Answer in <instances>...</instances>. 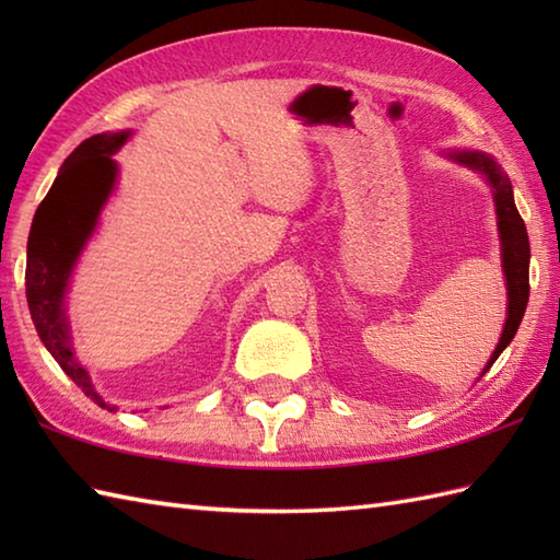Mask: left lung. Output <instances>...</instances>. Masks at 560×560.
Here are the masks:
<instances>
[{
    "label": "left lung",
    "mask_w": 560,
    "mask_h": 560,
    "mask_svg": "<svg viewBox=\"0 0 560 560\" xmlns=\"http://www.w3.org/2000/svg\"><path fill=\"white\" fill-rule=\"evenodd\" d=\"M447 156L471 171H479L486 183L493 189L495 201V217H498V233H501V249H503V271H505V287H508V317L501 341L486 363L483 373L495 363L498 355L503 353L513 337L517 335V327L525 317L527 301H529V235L527 225L522 221L520 211L513 199V185H510L508 175L501 171L489 153L483 151H450ZM481 373V375H483Z\"/></svg>",
    "instance_id": "8db88e82"
}]
</instances>
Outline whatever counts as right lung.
<instances>
[{"label":"right lung","instance_id":"right-lung-1","mask_svg":"<svg viewBox=\"0 0 560 560\" xmlns=\"http://www.w3.org/2000/svg\"><path fill=\"white\" fill-rule=\"evenodd\" d=\"M127 139L129 132L96 135L71 151L50 192L35 211L26 259V299L35 331L83 395L110 411H115V407L105 404L93 389L86 368L71 351L65 295L81 249L96 229L101 209L115 187L117 163L113 161V153Z\"/></svg>","mask_w":560,"mask_h":560}]
</instances>
